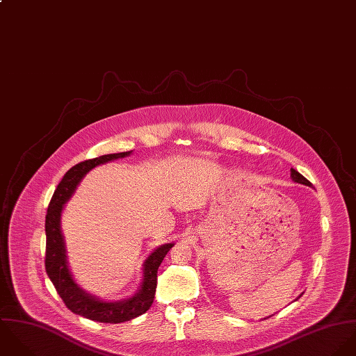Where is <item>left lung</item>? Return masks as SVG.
<instances>
[{
  "label": "left lung",
  "mask_w": 356,
  "mask_h": 356,
  "mask_svg": "<svg viewBox=\"0 0 356 356\" xmlns=\"http://www.w3.org/2000/svg\"><path fill=\"white\" fill-rule=\"evenodd\" d=\"M290 172H291V179H293V181H296V183H300V184H304V186H308V187H312V184L302 176V175H300L296 169H290Z\"/></svg>",
  "instance_id": "8db88e82"
}]
</instances>
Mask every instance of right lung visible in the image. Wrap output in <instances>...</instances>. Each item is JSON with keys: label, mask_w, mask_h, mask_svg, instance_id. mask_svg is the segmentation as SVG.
Listing matches in <instances>:
<instances>
[{"label": "right lung", "mask_w": 356, "mask_h": 356, "mask_svg": "<svg viewBox=\"0 0 356 356\" xmlns=\"http://www.w3.org/2000/svg\"><path fill=\"white\" fill-rule=\"evenodd\" d=\"M132 151L107 154L99 158L88 159L76 163L66 172L62 181L56 187L48 207L45 217V270L55 286L58 294L62 297L66 307L76 315L86 319L103 323H121L131 321L148 311L154 301L156 289V273L163 257L175 243H165L156 248L143 264V282L139 291L121 301H103L88 294L75 284L72 271L67 264L66 245L60 228V216L65 204L70 200L82 177L95 166L131 155Z\"/></svg>", "instance_id": "obj_1"}]
</instances>
